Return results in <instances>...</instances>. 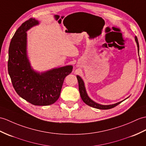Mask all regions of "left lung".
<instances>
[{
    "label": "left lung",
    "instance_id": "left-lung-1",
    "mask_svg": "<svg viewBox=\"0 0 146 146\" xmlns=\"http://www.w3.org/2000/svg\"><path fill=\"white\" fill-rule=\"evenodd\" d=\"M135 41L137 43V52H138L139 56V42H138V40H137V36H135ZM139 61L141 62L140 58H139ZM76 78H77L78 81L79 91H80V96H81V99H82V100L83 101V102L84 103L86 104L87 105H88V106H90L91 107L96 108V109H99V110H109V109H111V108H113L115 106H116L117 105L119 104L122 102V101H123L126 100L125 99L123 101H120V102H118V103H114V104H109V105H103V104H98L96 102H94V101L91 100V98L88 96V93H87L86 90L85 85H84V81L83 80V79L81 78L79 75H76Z\"/></svg>",
    "mask_w": 146,
    "mask_h": 146
}]
</instances>
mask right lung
Returning a JSON list of instances; mask_svg holds the SVG:
<instances>
[{"label":"right lung","instance_id":"obj_1","mask_svg":"<svg viewBox=\"0 0 146 146\" xmlns=\"http://www.w3.org/2000/svg\"><path fill=\"white\" fill-rule=\"evenodd\" d=\"M39 22L30 19L23 23L13 36L9 49L8 72L19 95L36 106H48L58 99L65 77L73 66L55 68L45 72L33 68L27 55V33Z\"/></svg>","mask_w":146,"mask_h":146}]
</instances>
